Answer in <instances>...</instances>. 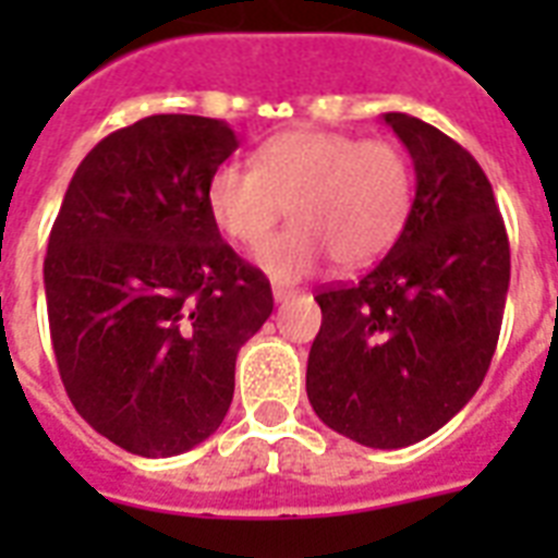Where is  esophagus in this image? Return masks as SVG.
Segmentation results:
<instances>
[{
    "mask_svg": "<svg viewBox=\"0 0 558 558\" xmlns=\"http://www.w3.org/2000/svg\"><path fill=\"white\" fill-rule=\"evenodd\" d=\"M298 289L295 287H287V283H271V295H275V301H287V298L295 295Z\"/></svg>",
    "mask_w": 558,
    "mask_h": 558,
    "instance_id": "34e87169",
    "label": "esophagus"
}]
</instances>
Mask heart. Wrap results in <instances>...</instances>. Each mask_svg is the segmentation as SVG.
Wrapping results in <instances>:
<instances>
[{"label":"heart","instance_id":"b5f03b06","mask_svg":"<svg viewBox=\"0 0 558 558\" xmlns=\"http://www.w3.org/2000/svg\"><path fill=\"white\" fill-rule=\"evenodd\" d=\"M210 219L228 240L254 248L277 219L296 226L260 246L257 263L278 280L318 269L327 254L359 269L388 252L414 202V170L388 138L332 130H289L254 153V168L222 161L205 187Z\"/></svg>","mask_w":558,"mask_h":558}]
</instances>
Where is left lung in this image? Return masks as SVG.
I'll list each match as a JSON object with an SVG mask.
<instances>
[{
  "instance_id": "obj_1",
  "label": "left lung",
  "mask_w": 558,
  "mask_h": 558,
  "mask_svg": "<svg viewBox=\"0 0 558 558\" xmlns=\"http://www.w3.org/2000/svg\"><path fill=\"white\" fill-rule=\"evenodd\" d=\"M385 124L414 159V205L362 280L318 289L306 397L332 432L402 449L481 388L510 289V240L472 153L405 112H385Z\"/></svg>"
}]
</instances>
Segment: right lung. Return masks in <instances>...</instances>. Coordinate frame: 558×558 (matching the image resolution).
<instances>
[{
	"label": "right lung",
	"instance_id": "add662e5",
	"mask_svg": "<svg viewBox=\"0 0 558 558\" xmlns=\"http://www.w3.org/2000/svg\"><path fill=\"white\" fill-rule=\"evenodd\" d=\"M240 147L226 121L150 116L74 170L51 234L48 330L77 414L121 449L170 458L217 432L269 280L219 236L205 187Z\"/></svg>",
	"mask_w": 558,
	"mask_h": 558
}]
</instances>
